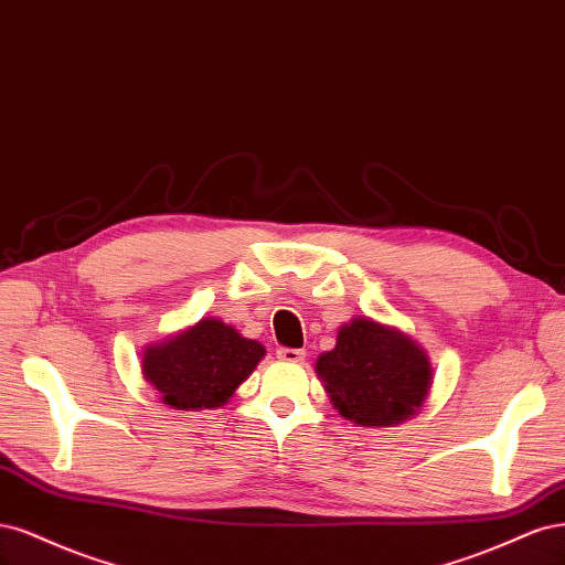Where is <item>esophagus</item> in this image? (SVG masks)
<instances>
[{"label":"esophagus","instance_id":"1","mask_svg":"<svg viewBox=\"0 0 565 565\" xmlns=\"http://www.w3.org/2000/svg\"><path fill=\"white\" fill-rule=\"evenodd\" d=\"M277 356L281 361H290V363H300L305 361V350H294V348H279Z\"/></svg>","mask_w":565,"mask_h":565}]
</instances>
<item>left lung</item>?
Here are the masks:
<instances>
[{
	"label": "left lung",
	"mask_w": 565,
	"mask_h": 565,
	"mask_svg": "<svg viewBox=\"0 0 565 565\" xmlns=\"http://www.w3.org/2000/svg\"><path fill=\"white\" fill-rule=\"evenodd\" d=\"M333 408L361 427H392L423 408L431 387L427 352L373 319L340 326L335 348L317 359Z\"/></svg>",
	"instance_id": "left-lung-1"
}]
</instances>
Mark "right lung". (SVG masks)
<instances>
[{"instance_id":"1","label":"right lung","mask_w":565,"mask_h":565,"mask_svg":"<svg viewBox=\"0 0 565 565\" xmlns=\"http://www.w3.org/2000/svg\"><path fill=\"white\" fill-rule=\"evenodd\" d=\"M263 356L258 340L244 338L221 319H202L150 344L142 354V375L169 408H221Z\"/></svg>"}]
</instances>
